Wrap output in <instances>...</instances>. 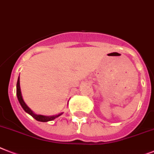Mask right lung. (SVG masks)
Wrapping results in <instances>:
<instances>
[{
	"label": "right lung",
	"mask_w": 154,
	"mask_h": 154,
	"mask_svg": "<svg viewBox=\"0 0 154 154\" xmlns=\"http://www.w3.org/2000/svg\"><path fill=\"white\" fill-rule=\"evenodd\" d=\"M16 95H17V98L19 100V102L21 105L23 109H24V111L27 112L28 114H30L33 118H34L35 120H38V121L40 122H48L51 121V120H55L56 118H57L58 116H60V115H62L61 113L58 114V115L56 116H42V115H38V114H35L34 112L30 109V108L26 105V103L24 102L23 99L22 97V94H21V90H20V76L18 78L17 80V84H16Z\"/></svg>",
	"instance_id": "1"
}]
</instances>
